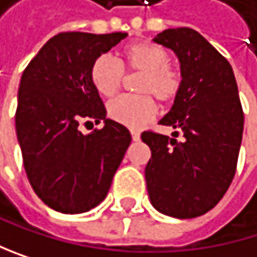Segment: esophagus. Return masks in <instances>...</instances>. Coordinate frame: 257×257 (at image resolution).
<instances>
[{"label":"esophagus","instance_id":"obj_1","mask_svg":"<svg viewBox=\"0 0 257 257\" xmlns=\"http://www.w3.org/2000/svg\"><path fill=\"white\" fill-rule=\"evenodd\" d=\"M132 139L133 141H139L141 139V133L138 130H132Z\"/></svg>","mask_w":257,"mask_h":257}]
</instances>
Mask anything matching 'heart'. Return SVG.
<instances>
[{
	"label": "heart",
	"instance_id": "heart-1",
	"mask_svg": "<svg viewBox=\"0 0 257 257\" xmlns=\"http://www.w3.org/2000/svg\"><path fill=\"white\" fill-rule=\"evenodd\" d=\"M169 64V53L156 44L139 41L125 46L121 52V66L130 72H141L136 88L146 95L113 99L107 107L110 119L130 128H141L156 114V102L152 94L162 102L173 101L181 90V75ZM121 66L107 55L93 61L90 81L101 96L111 98L118 93L124 76Z\"/></svg>",
	"mask_w": 257,
	"mask_h": 257
}]
</instances>
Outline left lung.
Instances as JSON below:
<instances>
[{
	"instance_id": "left-lung-1",
	"label": "left lung",
	"mask_w": 257,
	"mask_h": 257,
	"mask_svg": "<svg viewBox=\"0 0 257 257\" xmlns=\"http://www.w3.org/2000/svg\"><path fill=\"white\" fill-rule=\"evenodd\" d=\"M153 41L173 50L181 90L159 121L181 130L141 135L152 150L146 181L152 205L167 216L190 219L211 210L228 190L242 143L243 113L230 62L190 27L167 29Z\"/></svg>"
}]
</instances>
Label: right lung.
Segmentation results:
<instances>
[{
    "label": "right lung",
    "mask_w": 257,
    "mask_h": 257,
    "mask_svg": "<svg viewBox=\"0 0 257 257\" xmlns=\"http://www.w3.org/2000/svg\"><path fill=\"white\" fill-rule=\"evenodd\" d=\"M127 33L66 32L49 40L26 67L18 90L17 136L24 169L38 198L50 208L76 214L99 205L132 143L90 81L93 61ZM82 119L104 122L84 135Z\"/></svg>",
    "instance_id": "1"
}]
</instances>
